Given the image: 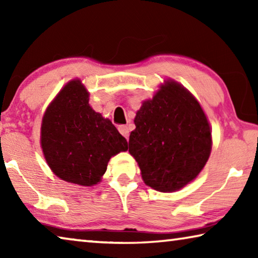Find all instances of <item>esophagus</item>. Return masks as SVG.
I'll return each mask as SVG.
<instances>
[{
  "label": "esophagus",
  "instance_id": "obj_1",
  "mask_svg": "<svg viewBox=\"0 0 258 258\" xmlns=\"http://www.w3.org/2000/svg\"><path fill=\"white\" fill-rule=\"evenodd\" d=\"M118 131L120 132V134L123 135V137H125V138H126V140H128L130 131H128V127H127V126H125V125H120V126H118Z\"/></svg>",
  "mask_w": 258,
  "mask_h": 258
}]
</instances>
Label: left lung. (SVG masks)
Masks as SVG:
<instances>
[{
	"label": "left lung",
	"mask_w": 258,
	"mask_h": 258,
	"mask_svg": "<svg viewBox=\"0 0 258 258\" xmlns=\"http://www.w3.org/2000/svg\"><path fill=\"white\" fill-rule=\"evenodd\" d=\"M128 151L147 185L161 192L181 189L198 175L212 149L202 107L184 87L166 82L137 112Z\"/></svg>",
	"instance_id": "obj_1"
}]
</instances>
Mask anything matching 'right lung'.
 Returning <instances> with one entry per match:
<instances>
[{
  "label": "right lung",
  "instance_id": "1",
  "mask_svg": "<svg viewBox=\"0 0 258 258\" xmlns=\"http://www.w3.org/2000/svg\"><path fill=\"white\" fill-rule=\"evenodd\" d=\"M46 163L61 180L91 186L100 182L111 156L128 149L109 119L89 104V93L74 80L60 91L42 120Z\"/></svg>",
  "mask_w": 258,
  "mask_h": 258
}]
</instances>
